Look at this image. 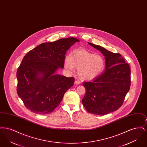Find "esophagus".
<instances>
[{"label":"esophagus","mask_w":147,"mask_h":147,"mask_svg":"<svg viewBox=\"0 0 147 147\" xmlns=\"http://www.w3.org/2000/svg\"><path fill=\"white\" fill-rule=\"evenodd\" d=\"M74 84H77V85H79V84H80V82L78 80H76L75 82H74Z\"/></svg>","instance_id":"esophagus-1"}]
</instances>
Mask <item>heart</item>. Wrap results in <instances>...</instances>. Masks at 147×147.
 <instances>
[{
    "label": "heart",
    "mask_w": 147,
    "mask_h": 147,
    "mask_svg": "<svg viewBox=\"0 0 147 147\" xmlns=\"http://www.w3.org/2000/svg\"><path fill=\"white\" fill-rule=\"evenodd\" d=\"M105 59L100 55L94 54L84 49L71 53L64 62L66 69L73 71L76 67L79 77L83 80H91L104 70Z\"/></svg>",
    "instance_id": "b5f03b06"
}]
</instances>
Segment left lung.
I'll return each instance as SVG.
<instances>
[{"instance_id":"8db88e82","label":"left lung","mask_w":147,"mask_h":147,"mask_svg":"<svg viewBox=\"0 0 147 147\" xmlns=\"http://www.w3.org/2000/svg\"><path fill=\"white\" fill-rule=\"evenodd\" d=\"M105 57L104 71L91 82H84L86 93L82 104L90 113L104 115L118 110L131 85V69L119 53H115L90 42Z\"/></svg>"}]
</instances>
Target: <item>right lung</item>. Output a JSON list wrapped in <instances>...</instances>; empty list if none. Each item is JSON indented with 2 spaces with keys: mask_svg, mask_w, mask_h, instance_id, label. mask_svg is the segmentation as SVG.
Masks as SVG:
<instances>
[{
  "mask_svg": "<svg viewBox=\"0 0 147 147\" xmlns=\"http://www.w3.org/2000/svg\"><path fill=\"white\" fill-rule=\"evenodd\" d=\"M77 42V38L68 37L43 43L24 56L16 74L17 92L29 110L41 115L53 112L73 86V77L56 73L64 68L65 53Z\"/></svg>",
  "mask_w": 147,
  "mask_h": 147,
  "instance_id": "1",
  "label": "right lung"
}]
</instances>
